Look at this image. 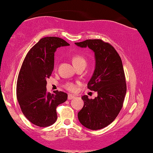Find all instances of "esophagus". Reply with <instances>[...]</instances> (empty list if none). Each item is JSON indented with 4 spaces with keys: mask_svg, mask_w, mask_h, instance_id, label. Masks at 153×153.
Segmentation results:
<instances>
[{
    "mask_svg": "<svg viewBox=\"0 0 153 153\" xmlns=\"http://www.w3.org/2000/svg\"><path fill=\"white\" fill-rule=\"evenodd\" d=\"M74 98V95L70 94H68V100H71V99H73Z\"/></svg>",
    "mask_w": 153,
    "mask_h": 153,
    "instance_id": "34e87169",
    "label": "esophagus"
}]
</instances>
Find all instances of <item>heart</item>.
I'll return each mask as SVG.
<instances>
[{"label":"heart","mask_w":153,"mask_h":153,"mask_svg":"<svg viewBox=\"0 0 153 153\" xmlns=\"http://www.w3.org/2000/svg\"><path fill=\"white\" fill-rule=\"evenodd\" d=\"M72 61L73 65H74L75 68L81 63H85V59H84L82 56H81V55H74V56L72 57ZM77 85H78V83H72V82H68V83H66L65 84V88L66 90H69V91L74 92L76 89Z\"/></svg>","instance_id":"obj_1"}]
</instances>
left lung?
Listing matches in <instances>:
<instances>
[{
  "label": "left lung",
  "instance_id": "obj_1",
  "mask_svg": "<svg viewBox=\"0 0 153 153\" xmlns=\"http://www.w3.org/2000/svg\"><path fill=\"white\" fill-rule=\"evenodd\" d=\"M80 48L88 47L94 53L95 69L88 88L97 92L94 99L87 95L79 112L80 123L90 130H99L110 124L122 108L126 93L124 70L121 57L114 48L101 39H88L75 43Z\"/></svg>",
  "mask_w": 153,
  "mask_h": 153
}]
</instances>
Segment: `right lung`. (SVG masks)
<instances>
[{
    "instance_id": "add662e5",
    "label": "right lung",
    "mask_w": 153,
    "mask_h": 153,
    "mask_svg": "<svg viewBox=\"0 0 153 153\" xmlns=\"http://www.w3.org/2000/svg\"><path fill=\"white\" fill-rule=\"evenodd\" d=\"M68 45L59 37H44L29 51L20 70L16 84L18 101L26 118L39 127L55 123L56 107L68 99V94L63 92H48L46 79L54 70L56 49Z\"/></svg>"
}]
</instances>
